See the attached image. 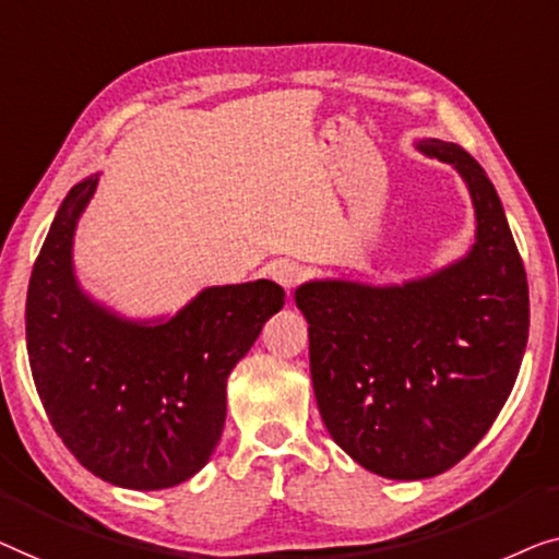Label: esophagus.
<instances>
[{
    "label": "esophagus",
    "instance_id": "esophagus-1",
    "mask_svg": "<svg viewBox=\"0 0 559 559\" xmlns=\"http://www.w3.org/2000/svg\"><path fill=\"white\" fill-rule=\"evenodd\" d=\"M271 278L283 286L286 290H294L298 283L304 281V269L298 263H288V261H281L271 269Z\"/></svg>",
    "mask_w": 559,
    "mask_h": 559
}]
</instances>
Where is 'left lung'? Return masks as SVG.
Returning a JSON list of instances; mask_svg holds the SVG:
<instances>
[{
    "label": "left lung",
    "mask_w": 559,
    "mask_h": 559,
    "mask_svg": "<svg viewBox=\"0 0 559 559\" xmlns=\"http://www.w3.org/2000/svg\"><path fill=\"white\" fill-rule=\"evenodd\" d=\"M418 148L453 164L468 187V255L403 286L296 288L329 436L359 466L400 481L443 474L474 451L514 388L530 334L524 263L481 164L440 139Z\"/></svg>",
    "instance_id": "1"
}]
</instances>
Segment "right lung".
<instances>
[{"mask_svg":"<svg viewBox=\"0 0 559 559\" xmlns=\"http://www.w3.org/2000/svg\"><path fill=\"white\" fill-rule=\"evenodd\" d=\"M62 200L27 290V355L55 433L91 474L123 489H169L210 461L225 426L227 374L283 309L273 281L212 286L159 324L116 317L73 276V233L96 192Z\"/></svg>","mask_w":559,"mask_h":559,"instance_id":"right-lung-1","label":"right lung"}]
</instances>
